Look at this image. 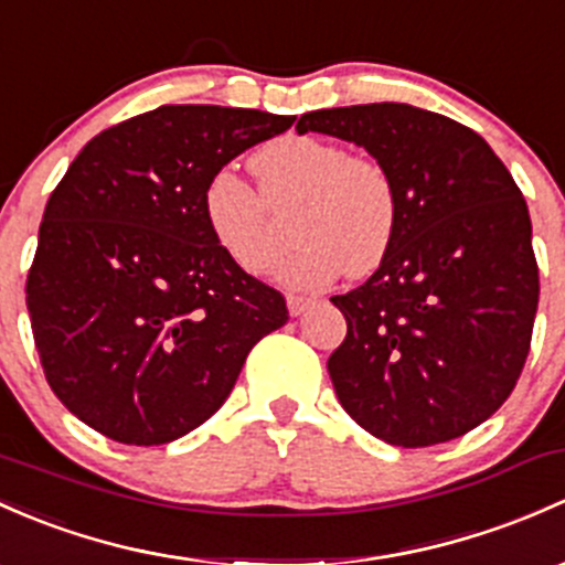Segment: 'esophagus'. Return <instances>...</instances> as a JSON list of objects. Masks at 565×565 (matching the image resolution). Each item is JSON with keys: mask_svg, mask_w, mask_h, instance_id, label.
Listing matches in <instances>:
<instances>
[{"mask_svg": "<svg viewBox=\"0 0 565 565\" xmlns=\"http://www.w3.org/2000/svg\"><path fill=\"white\" fill-rule=\"evenodd\" d=\"M311 298H306V295H287V308L292 317H300L302 311H306L308 306H311Z\"/></svg>", "mask_w": 565, "mask_h": 565, "instance_id": "esophagus-1", "label": "esophagus"}]
</instances>
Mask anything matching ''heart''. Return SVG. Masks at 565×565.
<instances>
[{"instance_id": "obj_1", "label": "heart", "mask_w": 565, "mask_h": 565, "mask_svg": "<svg viewBox=\"0 0 565 565\" xmlns=\"http://www.w3.org/2000/svg\"><path fill=\"white\" fill-rule=\"evenodd\" d=\"M259 192L235 170H218L203 189L213 241L241 270H273L289 243L295 213L298 246L281 265L292 287H322L347 273L365 278L387 259L401 224V198L387 164L322 138H278L252 157Z\"/></svg>"}]
</instances>
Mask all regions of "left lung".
<instances>
[{
    "instance_id": "left-lung-1",
    "label": "left lung",
    "mask_w": 565,
    "mask_h": 565,
    "mask_svg": "<svg viewBox=\"0 0 565 565\" xmlns=\"http://www.w3.org/2000/svg\"><path fill=\"white\" fill-rule=\"evenodd\" d=\"M300 135L358 142L387 164L401 224L387 259L332 302L338 401L371 436L433 447L503 406L531 352L539 265L525 198L484 138L403 103L313 110Z\"/></svg>"
}]
</instances>
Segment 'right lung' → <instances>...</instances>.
<instances>
[{
	"label": "right lung",
	"instance_id": "right-lung-1",
	"mask_svg": "<svg viewBox=\"0 0 565 565\" xmlns=\"http://www.w3.org/2000/svg\"><path fill=\"white\" fill-rule=\"evenodd\" d=\"M295 116L162 105L83 146L47 200L26 278L53 395L118 444L186 436L222 408L278 289L241 270L203 216L213 173Z\"/></svg>",
	"mask_w": 565,
	"mask_h": 565
}]
</instances>
